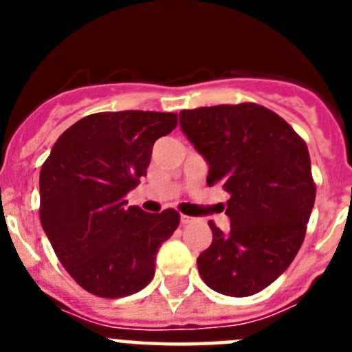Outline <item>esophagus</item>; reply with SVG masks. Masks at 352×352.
<instances>
[{"instance_id": "obj_1", "label": "esophagus", "mask_w": 352, "mask_h": 352, "mask_svg": "<svg viewBox=\"0 0 352 352\" xmlns=\"http://www.w3.org/2000/svg\"><path fill=\"white\" fill-rule=\"evenodd\" d=\"M182 223L183 226H185V223H190V222H194V219H192V217H188V214H182Z\"/></svg>"}]
</instances>
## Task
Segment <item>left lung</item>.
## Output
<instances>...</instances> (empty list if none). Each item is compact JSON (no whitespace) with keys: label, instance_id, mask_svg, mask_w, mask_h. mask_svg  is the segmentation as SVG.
<instances>
[{"label":"left lung","instance_id":"left-lung-1","mask_svg":"<svg viewBox=\"0 0 352 352\" xmlns=\"http://www.w3.org/2000/svg\"><path fill=\"white\" fill-rule=\"evenodd\" d=\"M179 125L210 164L208 185L231 194V231L210 222L213 241L197 257L199 273L220 294L252 296L303 243L316 201L309 149L287 121L252 102L182 111Z\"/></svg>","mask_w":352,"mask_h":352}]
</instances>
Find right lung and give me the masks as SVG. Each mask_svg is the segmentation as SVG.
Segmentation results:
<instances>
[{"mask_svg": "<svg viewBox=\"0 0 352 352\" xmlns=\"http://www.w3.org/2000/svg\"><path fill=\"white\" fill-rule=\"evenodd\" d=\"M178 114L96 113L65 130L40 170V222L56 256L82 289L100 298L141 291L155 275L160 245L179 226L173 208H126L155 141Z\"/></svg>", "mask_w": 352, "mask_h": 352, "instance_id": "obj_1", "label": "right lung"}]
</instances>
